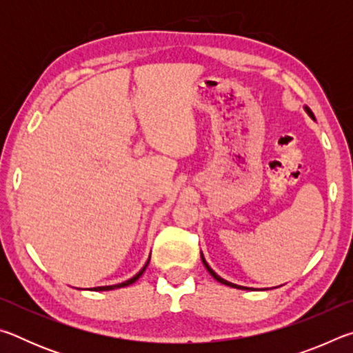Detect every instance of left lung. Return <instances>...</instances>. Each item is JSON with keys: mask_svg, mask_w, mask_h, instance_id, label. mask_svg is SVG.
<instances>
[{"mask_svg": "<svg viewBox=\"0 0 353 353\" xmlns=\"http://www.w3.org/2000/svg\"><path fill=\"white\" fill-rule=\"evenodd\" d=\"M305 110H307V113H308V115H310V117H312V118L314 119V115H313V112H312V110H310V109H308V107H305ZM201 259H202V263H204V266L207 268V271H208V272H210V274H212V277H213L214 280H218V282H219V283H223V285H227V286H232V288H240V290H249V288H246V286H238V285H235V283H230V282H227V280H224V279H221V277L218 276V274H216V272H214V271L212 270V268L207 265V261H205V259H204V255H202V254H201Z\"/></svg>", "mask_w": 353, "mask_h": 353, "instance_id": "1", "label": "left lung"}]
</instances>
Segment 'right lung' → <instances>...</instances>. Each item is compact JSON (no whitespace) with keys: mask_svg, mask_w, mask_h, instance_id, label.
Returning <instances> with one entry per match:
<instances>
[{"mask_svg":"<svg viewBox=\"0 0 353 353\" xmlns=\"http://www.w3.org/2000/svg\"><path fill=\"white\" fill-rule=\"evenodd\" d=\"M149 263V261H148ZM148 263L145 266H143V270L137 274V276H134L132 279H129V280H126V282H123V283H118V285H112V286H98V288H93L94 291H109V290H117V288H123V286H129V285H132L134 282H137V280L140 279V276L143 272H145V270H146V266H148Z\"/></svg>","mask_w":353,"mask_h":353,"instance_id":"obj_1","label":"right lung"}]
</instances>
